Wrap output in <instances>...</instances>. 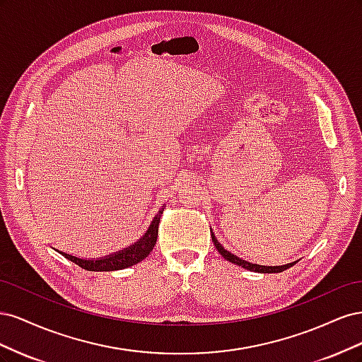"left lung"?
<instances>
[{
    "mask_svg": "<svg viewBox=\"0 0 362 362\" xmlns=\"http://www.w3.org/2000/svg\"><path fill=\"white\" fill-rule=\"evenodd\" d=\"M211 238H213V243H214L216 249L218 250V254H221L226 261L233 262V264H237V266H242L243 269L250 270V272H258V273H279V272L287 270V269H290L291 266H294V264H296V262H288V264H284V266H273V267H272V266L252 264V262H249V261H246V259H243V258H240V257H237V255L231 254V252H229V250H226L221 243H218V240L216 238V235H214V233H213V231H211Z\"/></svg>",
    "mask_w": 362,
    "mask_h": 362,
    "instance_id": "obj_1",
    "label": "left lung"
}]
</instances>
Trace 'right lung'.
<instances>
[{
	"label": "right lung",
	"instance_id": "obj_1",
	"mask_svg": "<svg viewBox=\"0 0 362 362\" xmlns=\"http://www.w3.org/2000/svg\"><path fill=\"white\" fill-rule=\"evenodd\" d=\"M164 211V205L160 208L156 217L152 218V222L149 228L146 229V233L141 235L136 243L129 245L128 247H124L122 250H117L115 254L105 255L101 258H80L72 254H66V252L57 250L56 247H52L54 250H57L59 254H62L64 258H68L69 261L75 262L76 266H80L84 270L89 272H113V270H120V269H127L137 264V262L144 261L149 254L151 250L154 249L157 243V237H158V223H160V217Z\"/></svg>",
	"mask_w": 362,
	"mask_h": 362
}]
</instances>
